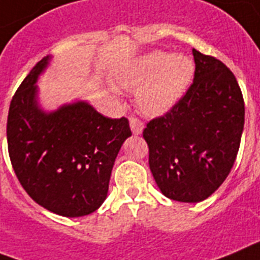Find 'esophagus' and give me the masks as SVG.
<instances>
[{"label": "esophagus", "instance_id": "1", "mask_svg": "<svg viewBox=\"0 0 260 260\" xmlns=\"http://www.w3.org/2000/svg\"><path fill=\"white\" fill-rule=\"evenodd\" d=\"M143 123L137 118H130V128H132V132L134 135H139L142 134L143 132Z\"/></svg>", "mask_w": 260, "mask_h": 260}]
</instances>
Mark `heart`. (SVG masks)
Listing matches in <instances>:
<instances>
[{"label":"heart","instance_id":"obj_1","mask_svg":"<svg viewBox=\"0 0 260 260\" xmlns=\"http://www.w3.org/2000/svg\"><path fill=\"white\" fill-rule=\"evenodd\" d=\"M194 73V61L188 55L154 50L126 66L117 82L126 90H138L135 102L143 114L160 117L173 110L187 93Z\"/></svg>","mask_w":260,"mask_h":260}]
</instances>
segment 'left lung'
Listing matches in <instances>:
<instances>
[{"mask_svg":"<svg viewBox=\"0 0 260 260\" xmlns=\"http://www.w3.org/2000/svg\"><path fill=\"white\" fill-rule=\"evenodd\" d=\"M194 82L179 104L143 130L160 192L184 203L207 199L230 174L244 126L241 87L223 62L192 49Z\"/></svg>","mask_w":260,"mask_h":260,"instance_id":"obj_1","label":"left lung"}]
</instances>
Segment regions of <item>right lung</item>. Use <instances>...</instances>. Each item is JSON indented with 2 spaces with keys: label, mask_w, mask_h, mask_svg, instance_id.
Returning <instances> with one entry per match:
<instances>
[{
  "label": "right lung",
  "mask_w": 260,
  "mask_h": 260,
  "mask_svg": "<svg viewBox=\"0 0 260 260\" xmlns=\"http://www.w3.org/2000/svg\"><path fill=\"white\" fill-rule=\"evenodd\" d=\"M51 58H42L13 96L8 149L19 183L38 205L78 218L105 202L115 158L132 132L126 118L104 117L86 100L46 110L37 82Z\"/></svg>",
  "instance_id": "right-lung-1"
}]
</instances>
